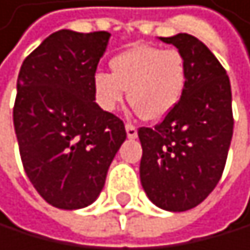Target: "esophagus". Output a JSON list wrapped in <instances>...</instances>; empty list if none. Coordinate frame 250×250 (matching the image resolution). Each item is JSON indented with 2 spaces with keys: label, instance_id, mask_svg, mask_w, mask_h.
Masks as SVG:
<instances>
[{
  "label": "esophagus",
  "instance_id": "esophagus-1",
  "mask_svg": "<svg viewBox=\"0 0 250 250\" xmlns=\"http://www.w3.org/2000/svg\"><path fill=\"white\" fill-rule=\"evenodd\" d=\"M126 132H127L129 139H135V137H137V127H135L134 124L126 123Z\"/></svg>",
  "mask_w": 250,
  "mask_h": 250
}]
</instances>
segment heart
Returning <instances> with one entry per match:
<instances>
[{"label":"heart","mask_w":250,"mask_h":250,"mask_svg":"<svg viewBox=\"0 0 250 250\" xmlns=\"http://www.w3.org/2000/svg\"><path fill=\"white\" fill-rule=\"evenodd\" d=\"M110 71H95L92 91L105 111H115L126 99L148 121L166 118L179 105L187 84V62L177 49L137 44L116 54Z\"/></svg>","instance_id":"obj_1"}]
</instances>
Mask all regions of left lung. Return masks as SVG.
I'll return each mask as SVG.
<instances>
[{
	"instance_id": "1",
	"label": "left lung",
	"mask_w": 250,
	"mask_h": 250,
	"mask_svg": "<svg viewBox=\"0 0 250 250\" xmlns=\"http://www.w3.org/2000/svg\"><path fill=\"white\" fill-rule=\"evenodd\" d=\"M161 41L175 46L187 62L179 105L155 127H139L140 182L158 208L184 212L201 204L225 169L233 137L231 86L225 68L191 35Z\"/></svg>"
}]
</instances>
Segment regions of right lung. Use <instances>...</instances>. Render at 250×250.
<instances>
[{"mask_svg":"<svg viewBox=\"0 0 250 250\" xmlns=\"http://www.w3.org/2000/svg\"><path fill=\"white\" fill-rule=\"evenodd\" d=\"M108 40V31L60 30L20 66L12 111L20 158L54 208L92 204L126 140L124 123L94 102L92 76Z\"/></svg>","mask_w":250,"mask_h":250,"instance_id":"right-lung-1","label":"right lung"}]
</instances>
